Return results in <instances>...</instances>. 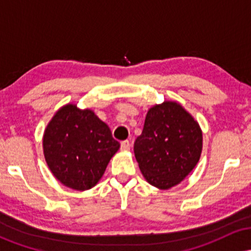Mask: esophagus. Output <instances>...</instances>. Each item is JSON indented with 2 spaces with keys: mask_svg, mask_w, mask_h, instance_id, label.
<instances>
[{
  "mask_svg": "<svg viewBox=\"0 0 251 251\" xmlns=\"http://www.w3.org/2000/svg\"><path fill=\"white\" fill-rule=\"evenodd\" d=\"M120 148H122L123 151H128V150L131 149V143H129L128 140H124V142L120 144Z\"/></svg>",
  "mask_w": 251,
  "mask_h": 251,
  "instance_id": "obj_1",
  "label": "esophagus"
}]
</instances>
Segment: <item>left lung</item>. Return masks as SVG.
Here are the masks:
<instances>
[{
    "label": "left lung",
    "mask_w": 251,
    "mask_h": 251,
    "mask_svg": "<svg viewBox=\"0 0 251 251\" xmlns=\"http://www.w3.org/2000/svg\"><path fill=\"white\" fill-rule=\"evenodd\" d=\"M201 145V129L194 117L178 102L164 101L149 109L134 142V155L145 179L166 190L195 169Z\"/></svg>",
    "instance_id": "obj_1"
}]
</instances>
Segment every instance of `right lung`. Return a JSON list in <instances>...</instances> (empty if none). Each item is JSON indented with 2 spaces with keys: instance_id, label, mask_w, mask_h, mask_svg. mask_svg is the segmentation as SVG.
Masks as SVG:
<instances>
[{
  "instance_id": "right-lung-1",
  "label": "right lung",
  "mask_w": 251,
  "mask_h": 251,
  "mask_svg": "<svg viewBox=\"0 0 251 251\" xmlns=\"http://www.w3.org/2000/svg\"><path fill=\"white\" fill-rule=\"evenodd\" d=\"M119 148L93 111L72 103L56 112L43 134V153L51 174L77 191L96 185Z\"/></svg>"
}]
</instances>
